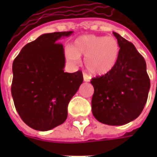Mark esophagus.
<instances>
[{
    "label": "esophagus",
    "mask_w": 157,
    "mask_h": 157,
    "mask_svg": "<svg viewBox=\"0 0 157 157\" xmlns=\"http://www.w3.org/2000/svg\"><path fill=\"white\" fill-rule=\"evenodd\" d=\"M83 80H84V82H89L88 75L86 74H83Z\"/></svg>",
    "instance_id": "34e87169"
}]
</instances>
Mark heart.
Here are the masks:
<instances>
[{
    "label": "heart",
    "mask_w": 157,
    "mask_h": 157,
    "mask_svg": "<svg viewBox=\"0 0 157 157\" xmlns=\"http://www.w3.org/2000/svg\"><path fill=\"white\" fill-rule=\"evenodd\" d=\"M118 55L119 45L114 38L93 34L77 38L67 51V57L72 63H78L80 56H85V67L94 76H102L111 71Z\"/></svg>",
    "instance_id": "1"
}]
</instances>
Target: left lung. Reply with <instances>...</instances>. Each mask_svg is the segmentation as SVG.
<instances>
[{
	"label": "left lung",
	"instance_id": "1",
	"mask_svg": "<svg viewBox=\"0 0 157 157\" xmlns=\"http://www.w3.org/2000/svg\"><path fill=\"white\" fill-rule=\"evenodd\" d=\"M119 45L115 66L107 75L92 78V111L108 125H124L138 118L145 107L151 82L145 59L135 45L113 32Z\"/></svg>",
	"mask_w": 157,
	"mask_h": 157
}]
</instances>
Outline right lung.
Segmentation results:
<instances>
[{"label": "right lung", "instance_id": "1", "mask_svg": "<svg viewBox=\"0 0 157 157\" xmlns=\"http://www.w3.org/2000/svg\"><path fill=\"white\" fill-rule=\"evenodd\" d=\"M69 32L44 33L22 48L12 64V96L22 121L47 131L67 118V107L83 82L81 71H64L65 53L59 39Z\"/></svg>", "mask_w": 157, "mask_h": 157}]
</instances>
